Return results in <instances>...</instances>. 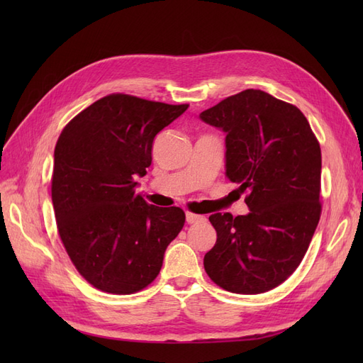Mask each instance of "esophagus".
Segmentation results:
<instances>
[{"mask_svg": "<svg viewBox=\"0 0 363 363\" xmlns=\"http://www.w3.org/2000/svg\"><path fill=\"white\" fill-rule=\"evenodd\" d=\"M204 219L206 218L203 215H195V213H191V212L186 213V223H188V224H199V223H203Z\"/></svg>", "mask_w": 363, "mask_h": 363, "instance_id": "1", "label": "esophagus"}]
</instances>
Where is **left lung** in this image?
<instances>
[{
    "label": "left lung",
    "mask_w": 363,
    "mask_h": 363,
    "mask_svg": "<svg viewBox=\"0 0 363 363\" xmlns=\"http://www.w3.org/2000/svg\"><path fill=\"white\" fill-rule=\"evenodd\" d=\"M225 133V177L247 192V215L213 213L216 244L204 269L233 294H262L300 265L321 215V148L306 116L247 89L200 113Z\"/></svg>",
    "instance_id": "left-lung-1"
}]
</instances>
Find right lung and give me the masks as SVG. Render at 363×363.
Here are the masks:
<instances>
[{"label": "right lung", "mask_w": 363, "mask_h": 363, "mask_svg": "<svg viewBox=\"0 0 363 363\" xmlns=\"http://www.w3.org/2000/svg\"><path fill=\"white\" fill-rule=\"evenodd\" d=\"M188 107L107 95L59 136L51 180L59 235L96 289L127 295L148 286L183 228L182 208L148 204L136 179L151 164L156 135Z\"/></svg>", "instance_id": "1"}]
</instances>
